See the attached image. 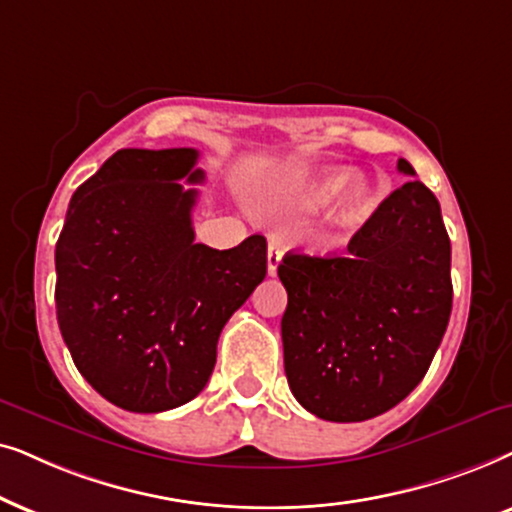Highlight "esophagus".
<instances>
[{"mask_svg":"<svg viewBox=\"0 0 512 512\" xmlns=\"http://www.w3.org/2000/svg\"><path fill=\"white\" fill-rule=\"evenodd\" d=\"M281 260H283L281 243L271 241L269 248H267V271H269V276H276V269H278V264H281Z\"/></svg>","mask_w":512,"mask_h":512,"instance_id":"esophagus-1","label":"esophagus"}]
</instances>
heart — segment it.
I'll list each match as a JSON object with an SVG mask.
<instances>
[{"label": "heart", "mask_w": 512, "mask_h": 512, "mask_svg": "<svg viewBox=\"0 0 512 512\" xmlns=\"http://www.w3.org/2000/svg\"><path fill=\"white\" fill-rule=\"evenodd\" d=\"M384 199V185L365 173H351L346 166H330L299 177L290 185V201L297 206H318L330 201L325 220L335 229H358L377 213Z\"/></svg>", "instance_id": "b5f03b06"}]
</instances>
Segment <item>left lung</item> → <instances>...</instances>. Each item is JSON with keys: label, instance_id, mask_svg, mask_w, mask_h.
I'll list each match as a JSON object with an SVG mask.
<instances>
[{"label": "left lung", "instance_id": "1", "mask_svg": "<svg viewBox=\"0 0 512 512\" xmlns=\"http://www.w3.org/2000/svg\"><path fill=\"white\" fill-rule=\"evenodd\" d=\"M398 170L414 175L405 159ZM452 245L440 203L410 180L379 203L346 255L288 252L283 360L297 403L325 421H365L405 400L452 313Z\"/></svg>", "mask_w": 512, "mask_h": 512}]
</instances>
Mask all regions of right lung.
Segmentation results:
<instances>
[{
  "label": "right lung",
  "instance_id": "1",
  "mask_svg": "<svg viewBox=\"0 0 512 512\" xmlns=\"http://www.w3.org/2000/svg\"><path fill=\"white\" fill-rule=\"evenodd\" d=\"M199 152L119 149L74 192L56 243L60 335L88 384L128 412L189 403L217 339L267 276V238L194 243Z\"/></svg>",
  "mask_w": 512,
  "mask_h": 512
}]
</instances>
